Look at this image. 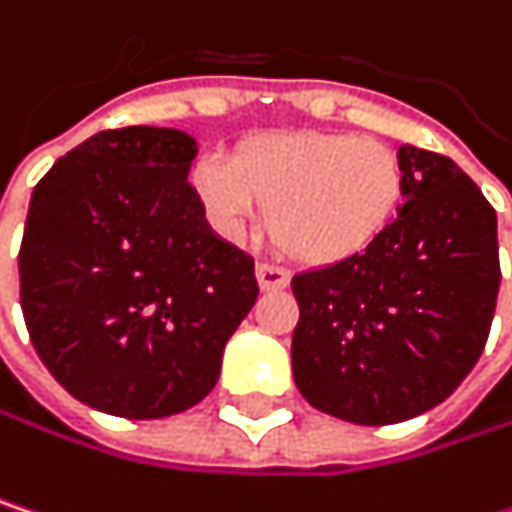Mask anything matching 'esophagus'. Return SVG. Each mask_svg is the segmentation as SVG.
I'll list each match as a JSON object with an SVG mask.
<instances>
[{
  "instance_id": "obj_1",
  "label": "esophagus",
  "mask_w": 512,
  "mask_h": 512,
  "mask_svg": "<svg viewBox=\"0 0 512 512\" xmlns=\"http://www.w3.org/2000/svg\"><path fill=\"white\" fill-rule=\"evenodd\" d=\"M257 284L260 290H281L290 284V272L275 263H257Z\"/></svg>"
}]
</instances>
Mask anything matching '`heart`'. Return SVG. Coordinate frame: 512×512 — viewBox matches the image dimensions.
Here are the masks:
<instances>
[{"instance_id": "b5f03b06", "label": "heart", "mask_w": 512, "mask_h": 512, "mask_svg": "<svg viewBox=\"0 0 512 512\" xmlns=\"http://www.w3.org/2000/svg\"><path fill=\"white\" fill-rule=\"evenodd\" d=\"M192 192L228 240H243L269 204L275 243L302 263L329 266L367 252L394 225L406 171L385 142L367 136L278 130L243 139L228 159H198Z\"/></svg>"}]
</instances>
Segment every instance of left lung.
Masks as SVG:
<instances>
[{"label": "left lung", "instance_id": "1", "mask_svg": "<svg viewBox=\"0 0 512 512\" xmlns=\"http://www.w3.org/2000/svg\"><path fill=\"white\" fill-rule=\"evenodd\" d=\"M406 201L361 255L293 275V379L361 427L448 400L486 347L501 266L498 219L454 159L400 145Z\"/></svg>", "mask_w": 512, "mask_h": 512}]
</instances>
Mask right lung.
I'll list each match as a JSON object with an SVG mask.
<instances>
[{
    "label": "right lung",
    "mask_w": 512,
    "mask_h": 512,
    "mask_svg": "<svg viewBox=\"0 0 512 512\" xmlns=\"http://www.w3.org/2000/svg\"><path fill=\"white\" fill-rule=\"evenodd\" d=\"M171 127L103 130L32 192L20 246L29 338L91 409L148 421L201 403L257 299L255 260L207 225Z\"/></svg>",
    "instance_id": "add662e5"
}]
</instances>
